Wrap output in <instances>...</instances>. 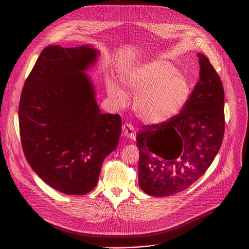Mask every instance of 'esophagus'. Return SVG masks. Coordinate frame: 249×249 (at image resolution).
<instances>
[{"label":"esophagus","instance_id":"1","mask_svg":"<svg viewBox=\"0 0 249 249\" xmlns=\"http://www.w3.org/2000/svg\"><path fill=\"white\" fill-rule=\"evenodd\" d=\"M122 133L125 137L134 140L136 138V132H135V128L128 123H125L122 125Z\"/></svg>","mask_w":249,"mask_h":249}]
</instances>
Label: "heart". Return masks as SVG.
Here are the masks:
<instances>
[{
    "instance_id": "1",
    "label": "heart",
    "mask_w": 249,
    "mask_h": 249,
    "mask_svg": "<svg viewBox=\"0 0 249 249\" xmlns=\"http://www.w3.org/2000/svg\"><path fill=\"white\" fill-rule=\"evenodd\" d=\"M124 85L136 93L133 108L146 123H161L178 113L186 103L190 87L186 79L177 73L166 61H153L127 72L122 77ZM108 93L115 103L123 105L126 93L113 81L107 84Z\"/></svg>"
}]
</instances>
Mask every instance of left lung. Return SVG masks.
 <instances>
[{"mask_svg":"<svg viewBox=\"0 0 249 249\" xmlns=\"http://www.w3.org/2000/svg\"><path fill=\"white\" fill-rule=\"evenodd\" d=\"M199 58V80L181 112L145 125L137 136L139 186L154 197L188 188L216 158L225 133L222 81L209 59Z\"/></svg>","mask_w":249,"mask_h":249,"instance_id":"left-lung-1","label":"left lung"}]
</instances>
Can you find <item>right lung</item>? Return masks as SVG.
Listing matches in <instances>:
<instances>
[{
    "label": "right lung",
    "mask_w": 249,
    "mask_h": 249,
    "mask_svg": "<svg viewBox=\"0 0 249 249\" xmlns=\"http://www.w3.org/2000/svg\"><path fill=\"white\" fill-rule=\"evenodd\" d=\"M97 55L89 45L46 47L20 95L25 159L43 181L67 195H85L95 187L102 162L121 135L120 115L100 113L84 73Z\"/></svg>",
    "instance_id": "1"
}]
</instances>
